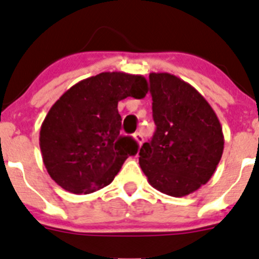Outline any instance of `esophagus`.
<instances>
[{
	"label": "esophagus",
	"instance_id": "34e87169",
	"mask_svg": "<svg viewBox=\"0 0 259 259\" xmlns=\"http://www.w3.org/2000/svg\"><path fill=\"white\" fill-rule=\"evenodd\" d=\"M133 138L136 139V142L138 143L139 146L143 143V137H142V134H141V133H134V134H133Z\"/></svg>",
	"mask_w": 259,
	"mask_h": 259
}]
</instances>
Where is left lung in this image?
<instances>
[{
    "instance_id": "1",
    "label": "left lung",
    "mask_w": 259,
    "mask_h": 259,
    "mask_svg": "<svg viewBox=\"0 0 259 259\" xmlns=\"http://www.w3.org/2000/svg\"><path fill=\"white\" fill-rule=\"evenodd\" d=\"M156 132L139 150L148 184L170 197H185L207 184L219 164L224 136L207 100L169 73H150Z\"/></svg>"
}]
</instances>
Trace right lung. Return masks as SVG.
<instances>
[{"label":"right lung","mask_w":259,"mask_h":259,"mask_svg":"<svg viewBox=\"0 0 259 259\" xmlns=\"http://www.w3.org/2000/svg\"><path fill=\"white\" fill-rule=\"evenodd\" d=\"M145 76L105 71L80 80L55 104L40 127V150L52 180L66 192L90 194L109 185L123 161L138 151L122 137L117 105L145 98Z\"/></svg>","instance_id":"1"}]
</instances>
